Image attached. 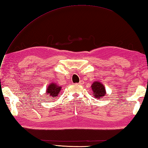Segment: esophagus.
Masks as SVG:
<instances>
[{
  "instance_id": "obj_1",
  "label": "esophagus",
  "mask_w": 148,
  "mask_h": 148,
  "mask_svg": "<svg viewBox=\"0 0 148 148\" xmlns=\"http://www.w3.org/2000/svg\"><path fill=\"white\" fill-rule=\"evenodd\" d=\"M83 83V81H80V82L79 83H77V84H82Z\"/></svg>"
}]
</instances>
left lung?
I'll list each match as a JSON object with an SVG mask.
<instances>
[{
	"label": "left lung",
	"mask_w": 148,
	"mask_h": 148,
	"mask_svg": "<svg viewBox=\"0 0 148 148\" xmlns=\"http://www.w3.org/2000/svg\"><path fill=\"white\" fill-rule=\"evenodd\" d=\"M92 89L93 91V97L96 98L100 99L102 97L105 95L106 89L104 86L100 82H94L92 85Z\"/></svg>",
	"instance_id": "obj_1"
}]
</instances>
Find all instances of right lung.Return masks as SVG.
<instances>
[{
    "label": "right lung",
    "mask_w": 148,
    "mask_h": 148,
    "mask_svg": "<svg viewBox=\"0 0 148 148\" xmlns=\"http://www.w3.org/2000/svg\"><path fill=\"white\" fill-rule=\"evenodd\" d=\"M61 87H60L58 85H56L55 83L50 84L47 88L46 93L48 94L51 99H55V97H56L58 95H60V91Z\"/></svg>",
    "instance_id": "1"
}]
</instances>
